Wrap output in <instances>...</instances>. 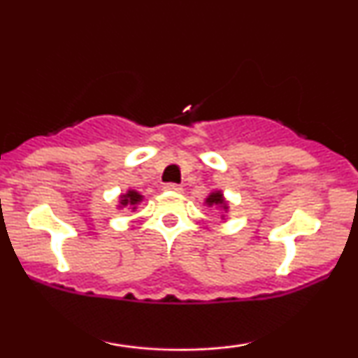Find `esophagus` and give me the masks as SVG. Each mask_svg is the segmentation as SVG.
I'll list each match as a JSON object with an SVG mask.
<instances>
[{"label":"esophagus","instance_id":"esophagus-1","mask_svg":"<svg viewBox=\"0 0 358 358\" xmlns=\"http://www.w3.org/2000/svg\"><path fill=\"white\" fill-rule=\"evenodd\" d=\"M163 188H165L166 192H173V193H180L183 190V188L180 187V185H176V183H166Z\"/></svg>","mask_w":358,"mask_h":358}]
</instances>
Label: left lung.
<instances>
[{
  "mask_svg": "<svg viewBox=\"0 0 358 358\" xmlns=\"http://www.w3.org/2000/svg\"><path fill=\"white\" fill-rule=\"evenodd\" d=\"M205 203H207L208 207H212V205H215V207H220L222 210H225V212H227V208H229V205H227V202H225L224 195H222L220 190L212 192L210 195H208L207 199H205Z\"/></svg>",
  "mask_w": 358,
  "mask_h": 358,
  "instance_id": "obj_1",
  "label": "left lung"
}]
</instances>
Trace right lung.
Here are the masks:
<instances>
[{
  "label": "right lung",
  "instance_id": "1",
  "mask_svg": "<svg viewBox=\"0 0 358 358\" xmlns=\"http://www.w3.org/2000/svg\"><path fill=\"white\" fill-rule=\"evenodd\" d=\"M119 207H129V208H136V205L139 203V202H143V195L141 193H138L136 190H127L124 195H121L119 196Z\"/></svg>",
  "mask_w": 358,
  "mask_h": 358
}]
</instances>
